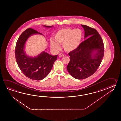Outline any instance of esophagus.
Masks as SVG:
<instances>
[{
    "label": "esophagus",
    "mask_w": 121,
    "mask_h": 121,
    "mask_svg": "<svg viewBox=\"0 0 121 121\" xmlns=\"http://www.w3.org/2000/svg\"><path fill=\"white\" fill-rule=\"evenodd\" d=\"M58 56H59V57H61L64 56V54H62V53H60V54L58 55Z\"/></svg>",
    "instance_id": "esophagus-1"
}]
</instances>
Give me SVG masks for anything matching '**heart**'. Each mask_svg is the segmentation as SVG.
<instances>
[{
    "label": "heart",
    "instance_id": "obj_1",
    "mask_svg": "<svg viewBox=\"0 0 121 121\" xmlns=\"http://www.w3.org/2000/svg\"><path fill=\"white\" fill-rule=\"evenodd\" d=\"M82 39V32L80 29L67 28L61 29L55 33L54 40L50 41L52 49L57 51L60 49L59 44H62L65 51H74L79 47Z\"/></svg>",
    "mask_w": 121,
    "mask_h": 121
}]
</instances>
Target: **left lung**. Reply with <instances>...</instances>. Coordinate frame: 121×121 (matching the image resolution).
I'll return each instance as SVG.
<instances>
[{
  "mask_svg": "<svg viewBox=\"0 0 121 121\" xmlns=\"http://www.w3.org/2000/svg\"><path fill=\"white\" fill-rule=\"evenodd\" d=\"M81 26L87 39L77 49L69 53L70 60L67 67L69 74L79 80L89 77L96 71L104 54L103 42L98 31L88 26Z\"/></svg>",
  "mask_w": 121,
  "mask_h": 121,
  "instance_id": "left-lung-1",
  "label": "left lung"
}]
</instances>
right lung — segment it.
<instances>
[{
    "label": "right lung",
    "mask_w": 121,
    "mask_h": 121,
    "mask_svg": "<svg viewBox=\"0 0 121 121\" xmlns=\"http://www.w3.org/2000/svg\"><path fill=\"white\" fill-rule=\"evenodd\" d=\"M44 27L50 28L52 26ZM36 34L42 35L31 28L27 29L21 34L16 44L15 56L18 67L23 74L32 80H40L49 74L57 55L52 56L44 52L34 57L26 55L24 51L26 41L31 35Z\"/></svg>",
    "instance_id": "right-lung-1"
}]
</instances>
